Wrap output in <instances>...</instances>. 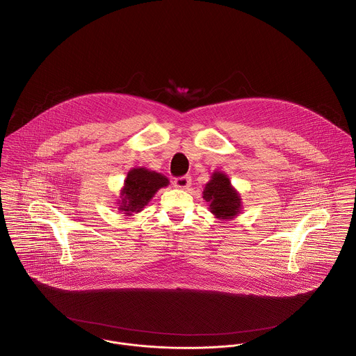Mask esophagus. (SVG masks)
Instances as JSON below:
<instances>
[{
	"label": "esophagus",
	"instance_id": "1",
	"mask_svg": "<svg viewBox=\"0 0 356 356\" xmlns=\"http://www.w3.org/2000/svg\"><path fill=\"white\" fill-rule=\"evenodd\" d=\"M191 184H192V178H191L189 175L178 177V178H175V179H174V182H172V185H174L177 189H184V191L189 189Z\"/></svg>",
	"mask_w": 356,
	"mask_h": 356
}]
</instances>
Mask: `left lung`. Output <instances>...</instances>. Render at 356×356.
<instances>
[{"instance_id":"1","label":"left lung","mask_w":356,"mask_h":356,"mask_svg":"<svg viewBox=\"0 0 356 356\" xmlns=\"http://www.w3.org/2000/svg\"><path fill=\"white\" fill-rule=\"evenodd\" d=\"M203 199L218 219H233L241 211V197L226 174L215 171L205 185Z\"/></svg>"}]
</instances>
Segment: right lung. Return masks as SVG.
I'll return each instance as SVG.
<instances>
[{
	"mask_svg": "<svg viewBox=\"0 0 356 356\" xmlns=\"http://www.w3.org/2000/svg\"><path fill=\"white\" fill-rule=\"evenodd\" d=\"M167 185L168 179L156 171L144 167L133 168L129 171L122 188L118 209L126 215L140 212L151 202L154 193Z\"/></svg>",
	"mask_w": 356,
	"mask_h": 356,
	"instance_id": "obj_1",
	"label": "right lung"
}]
</instances>
